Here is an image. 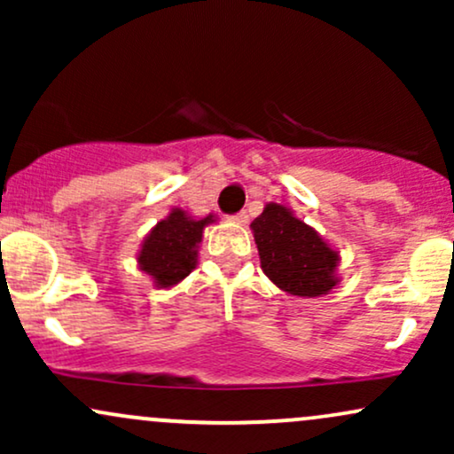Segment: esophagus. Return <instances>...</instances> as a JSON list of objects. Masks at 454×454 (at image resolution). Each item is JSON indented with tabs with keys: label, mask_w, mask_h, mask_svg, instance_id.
<instances>
[{
	"label": "esophagus",
	"mask_w": 454,
	"mask_h": 454,
	"mask_svg": "<svg viewBox=\"0 0 454 454\" xmlns=\"http://www.w3.org/2000/svg\"><path fill=\"white\" fill-rule=\"evenodd\" d=\"M232 220L237 222V223H241V226H245V223L249 222V215H247V211H241V213H237V215H234Z\"/></svg>",
	"instance_id": "esophagus-1"
}]
</instances>
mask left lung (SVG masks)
<instances>
[{"mask_svg": "<svg viewBox=\"0 0 454 454\" xmlns=\"http://www.w3.org/2000/svg\"><path fill=\"white\" fill-rule=\"evenodd\" d=\"M249 228L258 245L260 267L286 294L314 299L340 284V252L293 209L269 202Z\"/></svg>", "mask_w": 454, "mask_h": 454, "instance_id": "1", "label": "left lung"}]
</instances>
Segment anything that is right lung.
Instances as JSON below:
<instances>
[{"mask_svg": "<svg viewBox=\"0 0 454 454\" xmlns=\"http://www.w3.org/2000/svg\"><path fill=\"white\" fill-rule=\"evenodd\" d=\"M213 222V213L194 217L175 207L145 237L137 254L138 269L153 279L155 288H173L196 269L202 232Z\"/></svg>", "mask_w": 454, "mask_h": 454, "instance_id": "1", "label": "right lung"}]
</instances>
